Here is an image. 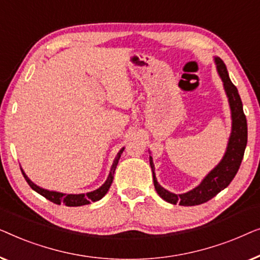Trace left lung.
Instances as JSON below:
<instances>
[{
    "label": "left lung",
    "instance_id": "8db88e82",
    "mask_svg": "<svg viewBox=\"0 0 260 260\" xmlns=\"http://www.w3.org/2000/svg\"><path fill=\"white\" fill-rule=\"evenodd\" d=\"M214 62L217 64L219 76L224 83V89L229 98L230 108H231L232 131L229 139L228 148H226L221 161L203 179V181L196 188L182 193V194H175L159 185L154 173V164H153L152 156L149 155V165L152 168L155 191L164 200L170 204H179L181 206H196V205L208 202L219 192L228 187L230 182L236 177L241 160H243L247 144V122L243 111V102L239 96L238 89L230 79L224 61L220 57H214Z\"/></svg>",
    "mask_w": 260,
    "mask_h": 260
}]
</instances>
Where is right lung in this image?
<instances>
[{"label": "right lung", "mask_w": 260, "mask_h": 260, "mask_svg": "<svg viewBox=\"0 0 260 260\" xmlns=\"http://www.w3.org/2000/svg\"><path fill=\"white\" fill-rule=\"evenodd\" d=\"M123 149L125 148L120 149L118 154H116L114 162H113V165L111 167V172H109V175H108L107 180L105 181V184L102 185L101 187L95 189V191H93V192L81 193V194H66V193H61V192H56V191H48V189H45V188L40 187V186H38V185H35L34 182H32L30 179L27 177V175H25V173L22 168H21V171L25 179V181L28 182V185L30 186V187L34 189L35 192H38L39 194L45 197L46 199L50 200L52 203L57 204V205L63 204V205H66V206H82V205H88L93 202H98V200H100L102 197H105L106 193L108 192V189H109V187H111V185L113 182V179H114V172H115L116 165H118L119 159L122 154Z\"/></svg>", "instance_id": "1"}]
</instances>
